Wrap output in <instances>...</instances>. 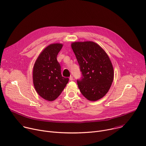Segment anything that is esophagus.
Masks as SVG:
<instances>
[{
    "label": "esophagus",
    "mask_w": 146,
    "mask_h": 146,
    "mask_svg": "<svg viewBox=\"0 0 146 146\" xmlns=\"http://www.w3.org/2000/svg\"><path fill=\"white\" fill-rule=\"evenodd\" d=\"M69 80H70V81L73 80V77L72 76H70V77H69Z\"/></svg>",
    "instance_id": "34e87169"
}]
</instances>
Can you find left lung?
<instances>
[{
  "mask_svg": "<svg viewBox=\"0 0 146 146\" xmlns=\"http://www.w3.org/2000/svg\"><path fill=\"white\" fill-rule=\"evenodd\" d=\"M72 48L81 72L82 77L77 80L81 93L91 101L101 99L109 91L114 78L109 57L92 41L74 42Z\"/></svg>",
  "mask_w": 146,
  "mask_h": 146,
  "instance_id": "1",
  "label": "left lung"
}]
</instances>
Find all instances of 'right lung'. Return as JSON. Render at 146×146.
I'll use <instances>...</instances> for the list:
<instances>
[{"label":"right lung","instance_id":"add662e5","mask_svg":"<svg viewBox=\"0 0 146 146\" xmlns=\"http://www.w3.org/2000/svg\"><path fill=\"white\" fill-rule=\"evenodd\" d=\"M63 45L52 44L47 46L37 58L33 70V84L37 94L43 99L52 101L64 90L69 78L61 74L57 55Z\"/></svg>","mask_w":146,"mask_h":146}]
</instances>
